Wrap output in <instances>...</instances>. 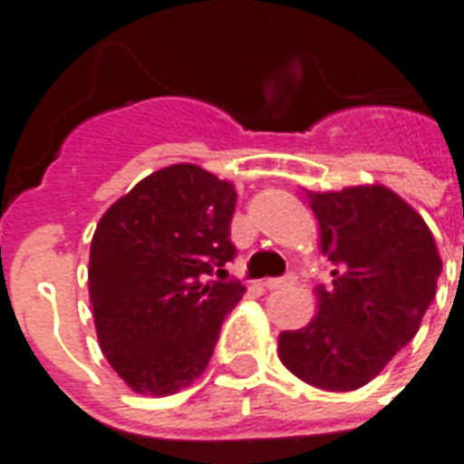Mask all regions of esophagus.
Returning a JSON list of instances; mask_svg holds the SVG:
<instances>
[{
  "mask_svg": "<svg viewBox=\"0 0 464 464\" xmlns=\"http://www.w3.org/2000/svg\"><path fill=\"white\" fill-rule=\"evenodd\" d=\"M295 274L290 272V274H285V276H278V278H267V281H265V285H267L269 290H276V288H288V285H293L295 283Z\"/></svg>",
  "mask_w": 464,
  "mask_h": 464,
  "instance_id": "obj_1",
  "label": "esophagus"
}]
</instances>
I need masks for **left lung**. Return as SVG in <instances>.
<instances>
[{
  "label": "left lung",
  "instance_id": "obj_1",
  "mask_svg": "<svg viewBox=\"0 0 464 464\" xmlns=\"http://www.w3.org/2000/svg\"><path fill=\"white\" fill-rule=\"evenodd\" d=\"M306 195L334 265L332 288H318L309 325L281 332L278 358L315 388L355 391L416 337L441 257L425 220L385 186Z\"/></svg>",
  "mask_w": 464,
  "mask_h": 464
}]
</instances>
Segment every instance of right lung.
I'll return each mask as SVG.
<instances>
[{
	"mask_svg": "<svg viewBox=\"0 0 464 464\" xmlns=\"http://www.w3.org/2000/svg\"><path fill=\"white\" fill-rule=\"evenodd\" d=\"M232 183L171 165L111 204L90 244V302L106 360L134 392L171 395L207 370L225 315L244 297L225 262L237 256Z\"/></svg>",
	"mask_w": 464,
	"mask_h": 464,
	"instance_id": "add662e5",
	"label": "right lung"
}]
</instances>
